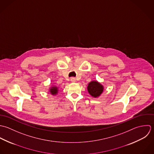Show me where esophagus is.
I'll use <instances>...</instances> for the list:
<instances>
[{"label":"esophagus","instance_id":"34e87169","mask_svg":"<svg viewBox=\"0 0 154 154\" xmlns=\"http://www.w3.org/2000/svg\"><path fill=\"white\" fill-rule=\"evenodd\" d=\"M70 81H71L72 83H74V82H75L76 80H75V78L72 77V78H71V79H70Z\"/></svg>","mask_w":154,"mask_h":154}]
</instances>
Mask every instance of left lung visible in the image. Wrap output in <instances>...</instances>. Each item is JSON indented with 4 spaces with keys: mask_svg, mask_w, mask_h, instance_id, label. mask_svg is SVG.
<instances>
[{
    "mask_svg": "<svg viewBox=\"0 0 154 154\" xmlns=\"http://www.w3.org/2000/svg\"><path fill=\"white\" fill-rule=\"evenodd\" d=\"M88 93L94 98L99 97L103 92L104 87L97 80L91 81L88 85Z\"/></svg>",
    "mask_w": 154,
    "mask_h": 154,
    "instance_id": "left-lung-1",
    "label": "left lung"
}]
</instances>
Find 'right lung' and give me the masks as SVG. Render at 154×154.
I'll list each match as a JSON object with an SVG mask.
<instances>
[{"mask_svg": "<svg viewBox=\"0 0 154 154\" xmlns=\"http://www.w3.org/2000/svg\"><path fill=\"white\" fill-rule=\"evenodd\" d=\"M59 91V88L57 86L53 85L49 89V92L52 95L56 96Z\"/></svg>", "mask_w": 154, "mask_h": 154, "instance_id": "obj_1", "label": "right lung"}]
</instances>
